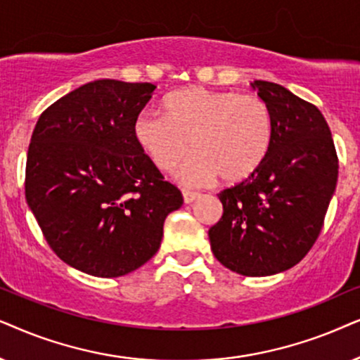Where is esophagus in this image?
Instances as JSON below:
<instances>
[{"instance_id":"esophagus-1","label":"esophagus","mask_w":360,"mask_h":360,"mask_svg":"<svg viewBox=\"0 0 360 360\" xmlns=\"http://www.w3.org/2000/svg\"><path fill=\"white\" fill-rule=\"evenodd\" d=\"M198 198H199V193H194V191H188V189L183 191L184 204H191V202H193V200H195Z\"/></svg>"}]
</instances>
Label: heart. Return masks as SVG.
I'll return each mask as SVG.
<instances>
[{
    "label": "heart",
    "mask_w": 360,
    "mask_h": 360,
    "mask_svg": "<svg viewBox=\"0 0 360 360\" xmlns=\"http://www.w3.org/2000/svg\"><path fill=\"white\" fill-rule=\"evenodd\" d=\"M275 123L265 100L204 87H188L162 98V113L141 112L133 123L136 145L158 169L169 171L191 148L176 172L198 186L220 176L237 184L260 169L273 145Z\"/></svg>",
    "instance_id": "obj_1"
}]
</instances>
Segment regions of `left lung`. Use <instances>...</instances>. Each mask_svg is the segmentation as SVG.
Segmentation results:
<instances>
[{
    "label": "left lung",
    "instance_id": "8db88e82",
    "mask_svg": "<svg viewBox=\"0 0 360 360\" xmlns=\"http://www.w3.org/2000/svg\"><path fill=\"white\" fill-rule=\"evenodd\" d=\"M275 135L255 174L219 193L224 214L209 229L214 257L243 276H270L314 245L338 183V155L323 113L281 85L255 80Z\"/></svg>",
    "mask_w": 360,
    "mask_h": 360
}]
</instances>
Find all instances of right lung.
Segmentation results:
<instances>
[{
  "mask_svg": "<svg viewBox=\"0 0 360 360\" xmlns=\"http://www.w3.org/2000/svg\"><path fill=\"white\" fill-rule=\"evenodd\" d=\"M156 85L102 79L72 90L37 120L26 200L67 265L117 278L160 250L167 214L183 205L133 136Z\"/></svg>",
  "mask_w": 360,
  "mask_h": 360,
  "instance_id": "obj_1",
  "label": "right lung"
}]
</instances>
